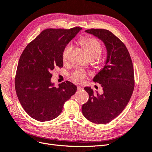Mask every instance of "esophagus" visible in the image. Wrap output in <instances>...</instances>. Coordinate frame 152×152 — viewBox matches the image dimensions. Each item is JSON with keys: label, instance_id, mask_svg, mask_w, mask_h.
Wrapping results in <instances>:
<instances>
[{"label": "esophagus", "instance_id": "esophagus-1", "mask_svg": "<svg viewBox=\"0 0 152 152\" xmlns=\"http://www.w3.org/2000/svg\"><path fill=\"white\" fill-rule=\"evenodd\" d=\"M83 88L82 87H81V86H77V90L78 91H80L83 90Z\"/></svg>", "mask_w": 152, "mask_h": 152}]
</instances>
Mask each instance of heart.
I'll return each mask as SVG.
<instances>
[{
    "instance_id": "obj_1",
    "label": "heart",
    "mask_w": 152,
    "mask_h": 152,
    "mask_svg": "<svg viewBox=\"0 0 152 152\" xmlns=\"http://www.w3.org/2000/svg\"><path fill=\"white\" fill-rule=\"evenodd\" d=\"M79 41L87 51L91 58L97 60L101 58L102 47L100 41L97 39L90 36H86L82 38ZM74 45L72 43H69L64 47L61 54L62 60L64 62H67L69 60ZM87 75V72L84 70L82 68H77L70 74V77L74 82L81 83L86 79Z\"/></svg>"
}]
</instances>
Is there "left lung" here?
I'll return each instance as SVG.
<instances>
[{"mask_svg":"<svg viewBox=\"0 0 152 152\" xmlns=\"http://www.w3.org/2000/svg\"><path fill=\"white\" fill-rule=\"evenodd\" d=\"M86 32L103 41L107 55L104 68L93 78L101 85L103 94L85 87L89 99L83 104L82 111L90 121L106 124L121 113L132 97L134 87L133 63L126 46L111 31L91 29Z\"/></svg>","mask_w":152,"mask_h":152,"instance_id":"obj_1","label":"left lung"}]
</instances>
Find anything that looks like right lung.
I'll return each mask as SVG.
<instances>
[{
	"mask_svg": "<svg viewBox=\"0 0 152 152\" xmlns=\"http://www.w3.org/2000/svg\"><path fill=\"white\" fill-rule=\"evenodd\" d=\"M46 29L30 42L18 62L15 88L24 111L37 121L45 122L58 117L65 102L77 87L69 81L58 87L51 83V71L64 65L62 51L81 30Z\"/></svg>",
	"mask_w": 152,
	"mask_h": 152,
	"instance_id": "add662e5",
	"label": "right lung"
}]
</instances>
